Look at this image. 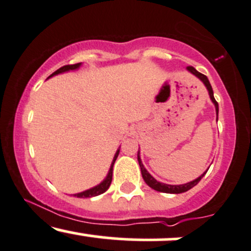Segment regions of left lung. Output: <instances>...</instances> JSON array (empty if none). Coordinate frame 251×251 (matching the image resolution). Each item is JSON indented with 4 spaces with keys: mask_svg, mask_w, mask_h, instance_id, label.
<instances>
[{
    "mask_svg": "<svg viewBox=\"0 0 251 251\" xmlns=\"http://www.w3.org/2000/svg\"><path fill=\"white\" fill-rule=\"evenodd\" d=\"M187 69L189 70V72L193 74V75H195L196 77H199L200 79H201L203 83H204L205 87H207V89L209 91V96H210V100H211V101H213V103L215 104V108H216V114H217V116H219V103H217L216 100H215L213 88H211L210 82H209V79H208L207 76L197 72V70L194 67H190L189 66V67H187ZM137 160H138V164H140L141 173H142V177L144 179V182H146V183L148 184L150 188H152V189L156 190V191H161V193H167V194H181V193H185V191L190 190L191 188L195 187V185L199 183L200 181H201V178L208 172V169H207L204 173L202 174L201 176H200V177H197L196 179H194V181H191V182H188V183H185V184L172 185V184L161 183V182L156 181V179L152 177V176L150 175L148 172H147L146 168H144L142 161H141V158H140V155L137 156Z\"/></svg>",
    "mask_w": 251,
    "mask_h": 251,
    "instance_id": "8db88e82",
    "label": "left lung"
}]
</instances>
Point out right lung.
Masks as SVG:
<instances>
[{"mask_svg":"<svg viewBox=\"0 0 251 251\" xmlns=\"http://www.w3.org/2000/svg\"><path fill=\"white\" fill-rule=\"evenodd\" d=\"M82 63H76V64H68V66H63L61 67L60 69L56 70L55 73H52L51 75L49 76V77H51V76L54 75H57V74H61V73H64V72H69V70H75V69H78L79 67H81ZM119 152H120V149L117 150L116 154L114 156V160L111 162V166H110V169H109V173L107 175V177L104 178V181L101 182L99 185H96V187L91 188V189H88L85 191H82V193H78V194H75L74 196L78 197V199H88V197H94V196H97V195H101V194L105 193V191L108 190V188L110 187V183H111V179H113V167H114V163L115 161H116L117 156H119Z\"/></svg>","mask_w":251,"mask_h":251,"instance_id":"right-lung-1","label":"right lung"}]
</instances>
